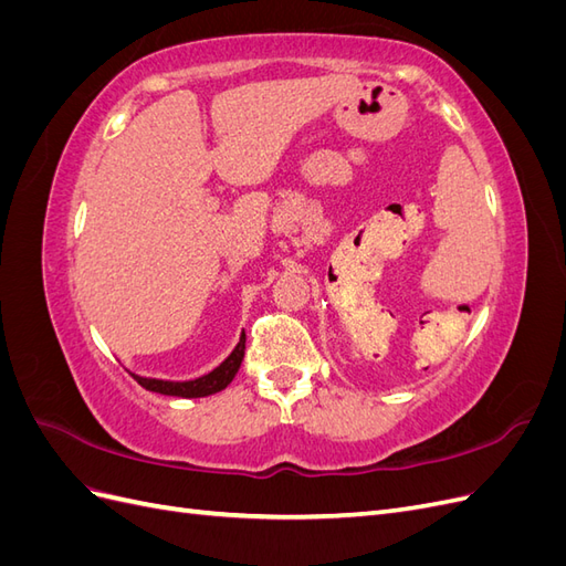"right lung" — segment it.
<instances>
[{"instance_id":"right-lung-1","label":"right lung","mask_w":566,"mask_h":566,"mask_svg":"<svg viewBox=\"0 0 566 566\" xmlns=\"http://www.w3.org/2000/svg\"><path fill=\"white\" fill-rule=\"evenodd\" d=\"M245 356V335H241V342H238L235 349L221 361L212 373L202 375V378L196 380H186V382H172V380H156V378H142V375H134V380L139 382L144 389L156 391V394H167V397H181V399H198V397H210V394H217L224 389L233 378L238 368L243 364Z\"/></svg>"}]
</instances>
